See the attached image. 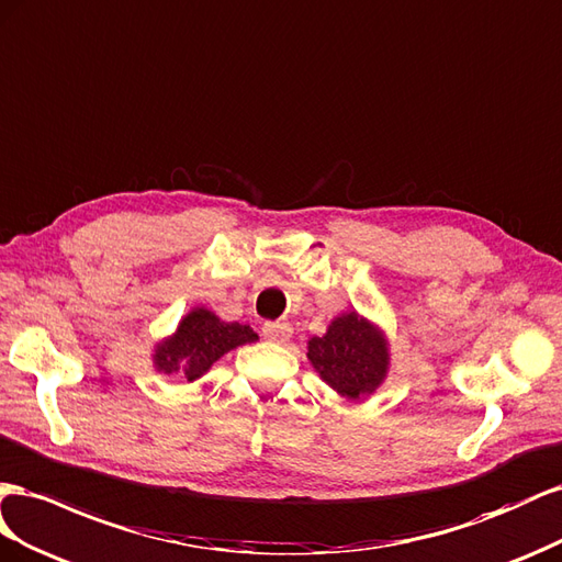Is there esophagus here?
Listing matches in <instances>:
<instances>
[{"instance_id":"1","label":"esophagus","mask_w":562,"mask_h":562,"mask_svg":"<svg viewBox=\"0 0 562 562\" xmlns=\"http://www.w3.org/2000/svg\"><path fill=\"white\" fill-rule=\"evenodd\" d=\"M263 336L272 344H284L292 339V327L286 323H266L263 325Z\"/></svg>"}]
</instances>
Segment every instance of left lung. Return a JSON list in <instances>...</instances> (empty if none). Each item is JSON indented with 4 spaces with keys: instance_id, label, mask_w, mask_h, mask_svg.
Instances as JSON below:
<instances>
[{
    "instance_id": "obj_1",
    "label": "left lung",
    "mask_w": 562,
    "mask_h": 562,
    "mask_svg": "<svg viewBox=\"0 0 562 562\" xmlns=\"http://www.w3.org/2000/svg\"><path fill=\"white\" fill-rule=\"evenodd\" d=\"M306 356L317 376L350 403L374 395L391 372L386 331L358 311L336 315L323 336L308 339Z\"/></svg>"
}]
</instances>
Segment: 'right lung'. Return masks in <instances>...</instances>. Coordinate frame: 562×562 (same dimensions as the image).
<instances>
[{
    "label": "right lung",
    "instance_id": "1",
    "mask_svg": "<svg viewBox=\"0 0 562 562\" xmlns=\"http://www.w3.org/2000/svg\"><path fill=\"white\" fill-rule=\"evenodd\" d=\"M259 341V336L249 325L226 323L214 311L195 306L190 308L176 329L153 346L155 372L186 379L188 383L202 379L212 370V364L226 352Z\"/></svg>",
    "mask_w": 562,
    "mask_h": 562
}]
</instances>
